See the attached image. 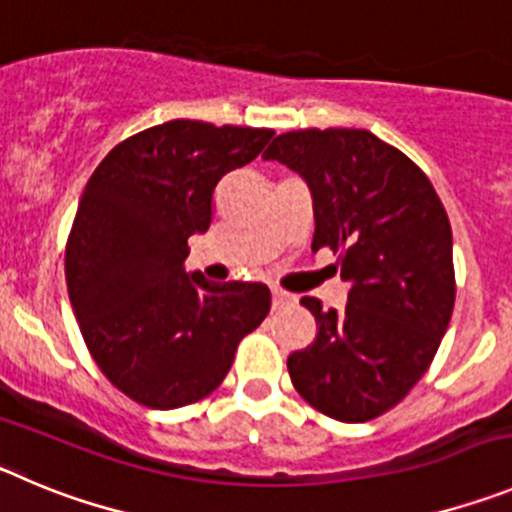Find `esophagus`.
<instances>
[{
  "mask_svg": "<svg viewBox=\"0 0 512 512\" xmlns=\"http://www.w3.org/2000/svg\"><path fill=\"white\" fill-rule=\"evenodd\" d=\"M271 297H274V307H284V304L292 302V294H287L284 289H274Z\"/></svg>",
  "mask_w": 512,
  "mask_h": 512,
  "instance_id": "1",
  "label": "esophagus"
}]
</instances>
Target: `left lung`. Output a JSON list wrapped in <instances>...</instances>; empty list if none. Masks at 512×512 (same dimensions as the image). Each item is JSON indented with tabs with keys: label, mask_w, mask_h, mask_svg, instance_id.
I'll list each match as a JSON object with an SVG mask.
<instances>
[{
	"label": "left lung",
	"mask_w": 512,
	"mask_h": 512,
	"mask_svg": "<svg viewBox=\"0 0 512 512\" xmlns=\"http://www.w3.org/2000/svg\"><path fill=\"white\" fill-rule=\"evenodd\" d=\"M264 157L304 177L312 251L332 248L350 284L340 312L302 297L317 337L289 355L294 388L330 419H375L416 386L452 320L447 210L406 154L365 129L287 131Z\"/></svg>",
	"instance_id": "left-lung-1"
}]
</instances>
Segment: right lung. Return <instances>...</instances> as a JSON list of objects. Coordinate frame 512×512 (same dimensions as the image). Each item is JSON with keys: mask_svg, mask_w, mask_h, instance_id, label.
<instances>
[{"mask_svg": "<svg viewBox=\"0 0 512 512\" xmlns=\"http://www.w3.org/2000/svg\"><path fill=\"white\" fill-rule=\"evenodd\" d=\"M271 137L175 119L116 144L88 180L65 281L93 360L131 401L167 411L213 393L269 314L266 284H215L185 259L187 238L210 228L215 185Z\"/></svg>", "mask_w": 512, "mask_h": 512, "instance_id": "add662e5", "label": "right lung"}]
</instances>
